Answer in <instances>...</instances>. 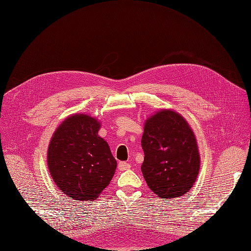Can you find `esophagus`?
<instances>
[{
  "mask_svg": "<svg viewBox=\"0 0 251 251\" xmlns=\"http://www.w3.org/2000/svg\"><path fill=\"white\" fill-rule=\"evenodd\" d=\"M118 168L122 171H125V170H129L131 168V166H130V164H128L126 162H120L118 164Z\"/></svg>",
  "mask_w": 251,
  "mask_h": 251,
  "instance_id": "obj_1",
  "label": "esophagus"
}]
</instances>
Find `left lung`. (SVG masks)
Segmentation results:
<instances>
[{
    "instance_id": "obj_1",
    "label": "left lung",
    "mask_w": 251,
    "mask_h": 251,
    "mask_svg": "<svg viewBox=\"0 0 251 251\" xmlns=\"http://www.w3.org/2000/svg\"><path fill=\"white\" fill-rule=\"evenodd\" d=\"M141 172L150 189L161 199L185 195L194 185L201 169L196 137L179 113L164 109L144 123Z\"/></svg>"
}]
</instances>
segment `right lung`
<instances>
[{"label": "right lung", "instance_id": "obj_1", "mask_svg": "<svg viewBox=\"0 0 251 251\" xmlns=\"http://www.w3.org/2000/svg\"><path fill=\"white\" fill-rule=\"evenodd\" d=\"M100 122L85 114L66 118L52 134L48 168L59 189L75 201L97 200L117 168L108 142L99 135Z\"/></svg>", "mask_w": 251, "mask_h": 251}]
</instances>
